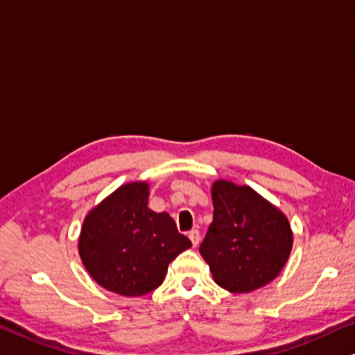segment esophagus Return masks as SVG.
Wrapping results in <instances>:
<instances>
[{
	"mask_svg": "<svg viewBox=\"0 0 355 355\" xmlns=\"http://www.w3.org/2000/svg\"><path fill=\"white\" fill-rule=\"evenodd\" d=\"M189 238H190V241H192L193 246H198V243H200V232L198 230L189 232Z\"/></svg>",
	"mask_w": 355,
	"mask_h": 355,
	"instance_id": "obj_1",
	"label": "esophagus"
}]
</instances>
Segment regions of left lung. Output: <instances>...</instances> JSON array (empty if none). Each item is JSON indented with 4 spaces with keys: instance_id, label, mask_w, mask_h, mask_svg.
<instances>
[{
    "instance_id": "left-lung-1",
    "label": "left lung",
    "mask_w": 355,
    "mask_h": 355,
    "mask_svg": "<svg viewBox=\"0 0 355 355\" xmlns=\"http://www.w3.org/2000/svg\"><path fill=\"white\" fill-rule=\"evenodd\" d=\"M214 217L200 246L216 284L248 293L271 282L291 255L293 234L282 212L248 185L212 184Z\"/></svg>"
}]
</instances>
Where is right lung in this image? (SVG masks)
<instances>
[{
  "label": "right lung",
  "mask_w": 355,
  "mask_h": 355,
  "mask_svg": "<svg viewBox=\"0 0 355 355\" xmlns=\"http://www.w3.org/2000/svg\"><path fill=\"white\" fill-rule=\"evenodd\" d=\"M149 184L119 187L87 214L79 255L89 275L114 293L141 297L159 287L168 265L192 246L168 212L147 208Z\"/></svg>",
  "instance_id": "add662e5"
}]
</instances>
